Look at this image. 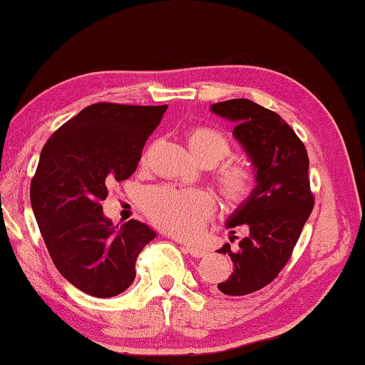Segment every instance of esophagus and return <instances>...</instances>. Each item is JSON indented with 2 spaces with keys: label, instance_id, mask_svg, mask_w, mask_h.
Listing matches in <instances>:
<instances>
[{
  "label": "esophagus",
  "instance_id": "esophagus-1",
  "mask_svg": "<svg viewBox=\"0 0 365 365\" xmlns=\"http://www.w3.org/2000/svg\"><path fill=\"white\" fill-rule=\"evenodd\" d=\"M185 250H187L191 256L193 257H205L207 256V251L200 248V246H191V245H187L185 246Z\"/></svg>",
  "mask_w": 365,
  "mask_h": 365
}]
</instances>
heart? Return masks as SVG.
Wrapping results in <instances>:
<instances>
[{"mask_svg":"<svg viewBox=\"0 0 365 365\" xmlns=\"http://www.w3.org/2000/svg\"><path fill=\"white\" fill-rule=\"evenodd\" d=\"M187 141L195 158L205 164H215L230 153V141L224 132L207 125L188 128ZM256 170L245 159L225 163L217 172L220 191L230 201L242 202L255 191ZM143 211L154 224L177 237L188 238L205 227L214 212V201L202 191H182L169 187L148 190Z\"/></svg>","mask_w":365,"mask_h":365,"instance_id":"b5f03b06","label":"heart"}]
</instances>
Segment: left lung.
Masks as SVG:
<instances>
[{
    "label": "left lung",
    "mask_w": 365,
    "mask_h": 365,
    "mask_svg": "<svg viewBox=\"0 0 365 365\" xmlns=\"http://www.w3.org/2000/svg\"><path fill=\"white\" fill-rule=\"evenodd\" d=\"M211 110L237 123L233 135L248 153L257 178L255 191L227 220L228 228L242 225L245 230L238 251L228 243L219 250L230 256L233 274L217 288L228 296H243L274 282L293 255L314 207L309 158L304 143L274 110L245 98L215 103Z\"/></svg>",
    "instance_id": "1"
}]
</instances>
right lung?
Here are the masks:
<instances>
[{
	"label": "right lung",
	"mask_w": 365,
	"mask_h": 365,
	"mask_svg": "<svg viewBox=\"0 0 365 365\" xmlns=\"http://www.w3.org/2000/svg\"><path fill=\"white\" fill-rule=\"evenodd\" d=\"M165 109L95 103L63 123L41 150L30 202L43 242L61 275L95 298L125 292L141 250L156 238L133 219L115 230L101 201L110 185L137 169Z\"/></svg>",
	"instance_id": "right-lung-1"
}]
</instances>
